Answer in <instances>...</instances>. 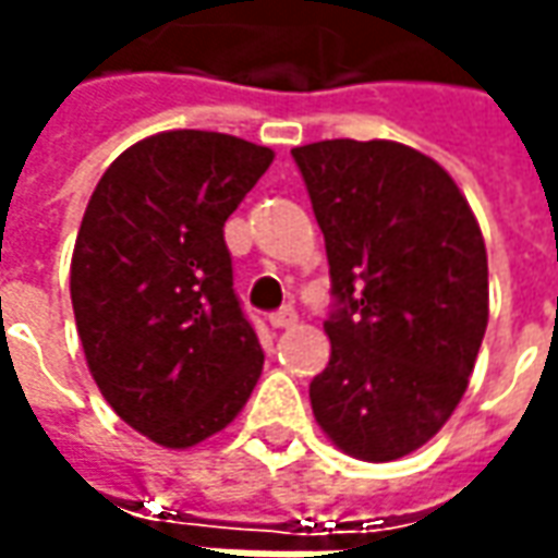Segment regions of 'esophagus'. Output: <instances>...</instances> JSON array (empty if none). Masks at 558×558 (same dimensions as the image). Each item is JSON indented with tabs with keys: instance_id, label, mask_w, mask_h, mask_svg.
<instances>
[{
	"instance_id": "esophagus-1",
	"label": "esophagus",
	"mask_w": 558,
	"mask_h": 558,
	"mask_svg": "<svg viewBox=\"0 0 558 558\" xmlns=\"http://www.w3.org/2000/svg\"><path fill=\"white\" fill-rule=\"evenodd\" d=\"M298 323V313H294V307H282V311L269 313V326L272 329H289V326H294Z\"/></svg>"
}]
</instances>
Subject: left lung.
<instances>
[{
    "instance_id": "1",
    "label": "left lung",
    "mask_w": 558,
    "mask_h": 558,
    "mask_svg": "<svg viewBox=\"0 0 558 558\" xmlns=\"http://www.w3.org/2000/svg\"><path fill=\"white\" fill-rule=\"evenodd\" d=\"M291 158L332 279L313 416L356 460H400L465 395L487 329L482 229L450 173L410 145L326 140Z\"/></svg>"
}]
</instances>
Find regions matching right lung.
Masks as SVG:
<instances>
[{
  "instance_id": "obj_1",
  "label": "right lung",
  "mask_w": 558,
  "mask_h": 558,
  "mask_svg": "<svg viewBox=\"0 0 558 558\" xmlns=\"http://www.w3.org/2000/svg\"><path fill=\"white\" fill-rule=\"evenodd\" d=\"M269 163L264 145L170 130L126 148L86 204L71 260L83 354L114 413L161 447L223 432L260 378L223 226Z\"/></svg>"
}]
</instances>
